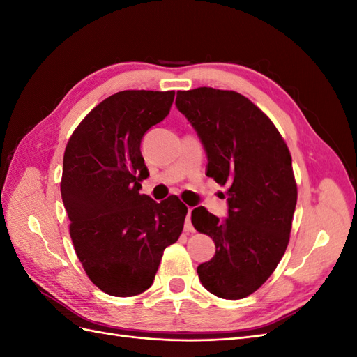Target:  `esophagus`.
<instances>
[{
    "label": "esophagus",
    "instance_id": "esophagus-1",
    "mask_svg": "<svg viewBox=\"0 0 357 357\" xmlns=\"http://www.w3.org/2000/svg\"><path fill=\"white\" fill-rule=\"evenodd\" d=\"M192 210H193V208H189V210H188L186 222H185V231H186V232H193V231H195V229H193V225H192V222H190V214H192Z\"/></svg>",
    "mask_w": 357,
    "mask_h": 357
}]
</instances>
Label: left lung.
Here are the masks:
<instances>
[{"instance_id":"left-lung-1","label":"left lung","mask_w":357,"mask_h":357,"mask_svg":"<svg viewBox=\"0 0 357 357\" xmlns=\"http://www.w3.org/2000/svg\"><path fill=\"white\" fill-rule=\"evenodd\" d=\"M176 105L207 153V174L228 185V218L192 211L215 253L198 266L202 286L223 299L252 295L286 252L296 207L291 156L269 117L238 92L198 88L177 92Z\"/></svg>"}]
</instances>
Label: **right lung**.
Segmentation results:
<instances>
[{"label": "right lung", "instance_id": "add662e5", "mask_svg": "<svg viewBox=\"0 0 357 357\" xmlns=\"http://www.w3.org/2000/svg\"><path fill=\"white\" fill-rule=\"evenodd\" d=\"M174 91H122L100 102L68 139L61 195L70 235L91 282L112 296L152 286L164 250L183 231L177 197L139 195L149 169L142 139L168 116Z\"/></svg>", "mask_w": 357, "mask_h": 357}]
</instances>
